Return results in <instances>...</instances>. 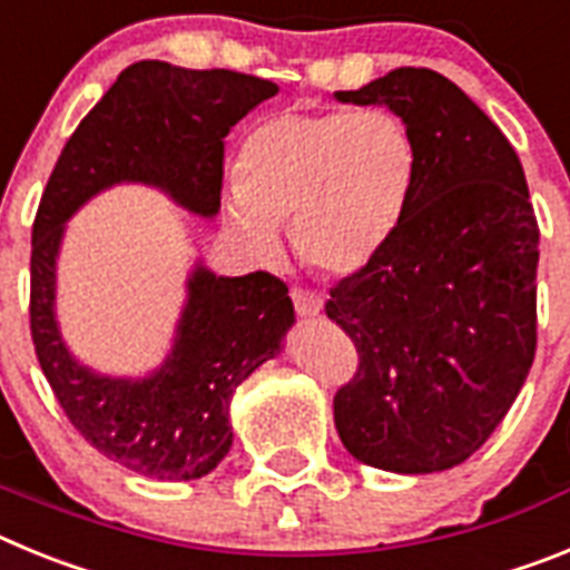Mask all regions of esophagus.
Returning <instances> with one entry per match:
<instances>
[{
	"label": "esophagus",
	"instance_id": "34e87169",
	"mask_svg": "<svg viewBox=\"0 0 570 570\" xmlns=\"http://www.w3.org/2000/svg\"><path fill=\"white\" fill-rule=\"evenodd\" d=\"M291 299H294V308L299 316H316L322 311V296H316L314 291L291 288Z\"/></svg>",
	"mask_w": 570,
	"mask_h": 570
}]
</instances>
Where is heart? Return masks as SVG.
<instances>
[{"instance_id": "heart-1", "label": "heart", "mask_w": 570, "mask_h": 570, "mask_svg": "<svg viewBox=\"0 0 570 570\" xmlns=\"http://www.w3.org/2000/svg\"><path fill=\"white\" fill-rule=\"evenodd\" d=\"M416 174V139L391 108L279 110L242 142L230 223L259 259L276 256V228L291 223L308 268L356 274L396 236Z\"/></svg>"}]
</instances>
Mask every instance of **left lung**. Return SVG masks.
<instances>
[{"mask_svg":"<svg viewBox=\"0 0 570 570\" xmlns=\"http://www.w3.org/2000/svg\"><path fill=\"white\" fill-rule=\"evenodd\" d=\"M336 99L387 105L420 154L396 236L325 302L360 354L334 396L336 431L365 465L445 471L505 420L537 354L540 225L525 174L505 134L436 70L396 68Z\"/></svg>","mask_w":570,"mask_h":570,"instance_id":"8db88e82","label":"left lung"}]
</instances>
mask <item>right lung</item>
<instances>
[{"label": "right lung", "instance_id": "right-lung-1", "mask_svg": "<svg viewBox=\"0 0 570 570\" xmlns=\"http://www.w3.org/2000/svg\"><path fill=\"white\" fill-rule=\"evenodd\" d=\"M236 70H188L142 59L119 73L65 142L30 236V336L65 416L99 454L154 480H199L228 454L236 385L279 354L294 322L288 285L268 271L196 268L174 354L148 380H110L68 354L53 320L65 219L116 183L168 190L199 216L223 199L225 136L276 94Z\"/></svg>", "mask_w": 570, "mask_h": 570}]
</instances>
